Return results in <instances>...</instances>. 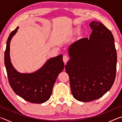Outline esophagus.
<instances>
[{
    "label": "esophagus",
    "instance_id": "esophagus-1",
    "mask_svg": "<svg viewBox=\"0 0 122 122\" xmlns=\"http://www.w3.org/2000/svg\"><path fill=\"white\" fill-rule=\"evenodd\" d=\"M69 56H68L67 55H64L63 56V62L65 63H67V62L69 61Z\"/></svg>",
    "mask_w": 122,
    "mask_h": 122
}]
</instances>
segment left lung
Here are the masks:
<instances>
[{
	"label": "left lung",
	"instance_id": "8db88e82",
	"mask_svg": "<svg viewBox=\"0 0 122 122\" xmlns=\"http://www.w3.org/2000/svg\"><path fill=\"white\" fill-rule=\"evenodd\" d=\"M89 39L82 38L68 48L71 59L65 66L71 94L76 100L88 102L100 98L110 89L116 74L117 53L111 31L93 21Z\"/></svg>",
	"mask_w": 122,
	"mask_h": 122
}]
</instances>
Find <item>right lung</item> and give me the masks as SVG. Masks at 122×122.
I'll list each match as a JSON object with an SVG mask.
<instances>
[{"label": "right lung", "mask_w": 122, "mask_h": 122, "mask_svg": "<svg viewBox=\"0 0 122 122\" xmlns=\"http://www.w3.org/2000/svg\"><path fill=\"white\" fill-rule=\"evenodd\" d=\"M17 27L8 38L4 62L10 85L14 92L33 103H44L49 100L57 76L64 69L62 55L49 59L40 69L33 73H20L12 66L10 56L11 40L17 32Z\"/></svg>", "instance_id": "1"}]
</instances>
